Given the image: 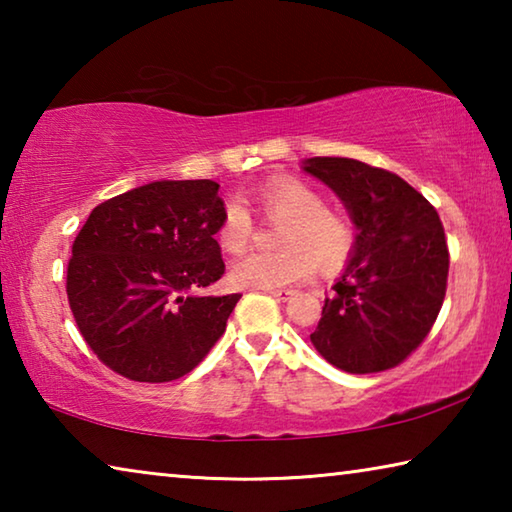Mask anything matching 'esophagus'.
I'll use <instances>...</instances> for the list:
<instances>
[{
  "label": "esophagus",
  "instance_id": "34e87169",
  "mask_svg": "<svg viewBox=\"0 0 512 512\" xmlns=\"http://www.w3.org/2000/svg\"><path fill=\"white\" fill-rule=\"evenodd\" d=\"M264 291L268 293V296H273L275 300H289L293 293H296L293 289H264Z\"/></svg>",
  "mask_w": 512,
  "mask_h": 512
}]
</instances>
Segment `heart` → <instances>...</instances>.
Listing matches in <instances>:
<instances>
[{
	"instance_id": "b5f03b06",
	"label": "heart",
	"mask_w": 512,
	"mask_h": 512,
	"mask_svg": "<svg viewBox=\"0 0 512 512\" xmlns=\"http://www.w3.org/2000/svg\"><path fill=\"white\" fill-rule=\"evenodd\" d=\"M257 203L268 219L284 221L280 228L282 250H255L239 257L230 268V280L244 289H275L300 282L318 264L332 271L352 250V225L345 216L327 210L325 196L296 178H271L259 187ZM255 221L241 198L223 207L216 239L228 253H241L253 237Z\"/></svg>"
}]
</instances>
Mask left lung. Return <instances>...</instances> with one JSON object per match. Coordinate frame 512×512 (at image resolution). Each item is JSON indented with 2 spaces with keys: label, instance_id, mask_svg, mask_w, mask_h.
Wrapping results in <instances>:
<instances>
[{
  "label": "left lung",
  "instance_id": "8db88e82",
  "mask_svg": "<svg viewBox=\"0 0 512 512\" xmlns=\"http://www.w3.org/2000/svg\"><path fill=\"white\" fill-rule=\"evenodd\" d=\"M302 169L341 198L357 228L309 339L352 375L400 366L445 300L449 250L436 207L397 173L352 158H309Z\"/></svg>",
  "mask_w": 512,
  "mask_h": 512
}]
</instances>
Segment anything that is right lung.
<instances>
[{
    "instance_id": "obj_1",
    "label": "right lung",
    "mask_w": 512,
    "mask_h": 512,
    "mask_svg": "<svg viewBox=\"0 0 512 512\" xmlns=\"http://www.w3.org/2000/svg\"><path fill=\"white\" fill-rule=\"evenodd\" d=\"M214 180H158L97 205L74 239L67 300L85 343L133 381L192 372L239 302L196 296L225 271Z\"/></svg>"
}]
</instances>
